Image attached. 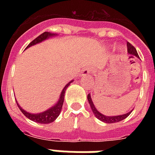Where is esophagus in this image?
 <instances>
[{
  "label": "esophagus",
  "mask_w": 155,
  "mask_h": 155,
  "mask_svg": "<svg viewBox=\"0 0 155 155\" xmlns=\"http://www.w3.org/2000/svg\"><path fill=\"white\" fill-rule=\"evenodd\" d=\"M92 74V70L91 69H89V68H85V69H84V70H82V71H81V74H80V76H82V77H84V76H91Z\"/></svg>",
  "instance_id": "obj_1"
}]
</instances>
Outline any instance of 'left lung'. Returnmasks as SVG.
<instances>
[{"label":"left lung","instance_id":"8db88e82","mask_svg":"<svg viewBox=\"0 0 155 155\" xmlns=\"http://www.w3.org/2000/svg\"><path fill=\"white\" fill-rule=\"evenodd\" d=\"M127 49H128V54L131 56H136L137 58H139L138 56V54H137V51L135 49L134 47H133L132 45L130 44V42H127ZM87 101H88V103L90 104V107H91V109H92V113L95 115V117L99 119L100 120H101L104 123H108V124H110V123H116L118 122V121H120V120H124L125 118L127 117L128 116L130 115V113H132V110L130 111L129 113H125V114H120V115L118 116H105L102 114L101 113H100L99 111L97 110V108L95 107L94 104L92 100V97H91V94L87 95Z\"/></svg>","mask_w":155,"mask_h":155}]
</instances>
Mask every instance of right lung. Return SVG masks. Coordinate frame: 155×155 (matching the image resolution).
Returning <instances> with one entry per match:
<instances>
[{
	"mask_svg": "<svg viewBox=\"0 0 155 155\" xmlns=\"http://www.w3.org/2000/svg\"><path fill=\"white\" fill-rule=\"evenodd\" d=\"M57 34H54V33L51 32H44L42 35H40L38 38H36L34 41L30 42V44L28 45L27 47L25 49H27L29 47H32V46H35L36 44H38L40 42H42L45 40H47L51 38H54L57 36ZM73 82V80L69 81V82L65 85V87H63L62 92H61L60 95H59V98L57 101L54 105H52L51 107H50L48 109L43 111L42 113H29L27 111H25V109H23L18 104V101L16 100V102H17V104H18V108L21 111V113L24 114V115L27 118H29L30 120H33V121H35L37 123H40V124H49V123L53 122L54 120H56V118L58 117L59 114L61 113V110H62V107H63V104L64 101V96H65V92L68 87L71 84V83Z\"/></svg>",
	"mask_w": 155,
	"mask_h": 155,
	"instance_id": "1",
	"label": "right lung"
}]
</instances>
